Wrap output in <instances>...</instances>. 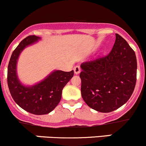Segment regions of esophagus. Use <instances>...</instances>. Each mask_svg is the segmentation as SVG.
Masks as SVG:
<instances>
[{"mask_svg":"<svg viewBox=\"0 0 146 146\" xmlns=\"http://www.w3.org/2000/svg\"><path fill=\"white\" fill-rule=\"evenodd\" d=\"M80 70H81V69H80V66H76V67L74 68V73H75V74H76V75L79 74V73H80Z\"/></svg>","mask_w":146,"mask_h":146,"instance_id":"obj_1","label":"esophagus"}]
</instances>
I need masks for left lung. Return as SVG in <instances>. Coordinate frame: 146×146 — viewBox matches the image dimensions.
I'll return each instance as SVG.
<instances>
[{"label":"left lung","instance_id":"1","mask_svg":"<svg viewBox=\"0 0 146 146\" xmlns=\"http://www.w3.org/2000/svg\"><path fill=\"white\" fill-rule=\"evenodd\" d=\"M80 68L82 98L96 111L108 113L117 110L129 100L134 90L136 54L118 34L108 55L82 63Z\"/></svg>","mask_w":146,"mask_h":146}]
</instances>
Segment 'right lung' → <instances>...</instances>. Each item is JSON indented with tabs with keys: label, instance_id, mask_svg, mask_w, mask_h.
<instances>
[{
	"label": "right lung",
	"instance_id": "1",
	"mask_svg": "<svg viewBox=\"0 0 146 146\" xmlns=\"http://www.w3.org/2000/svg\"><path fill=\"white\" fill-rule=\"evenodd\" d=\"M39 39L35 35L23 39L12 54L8 68V85L12 98L21 108L36 115L48 114L56 108L61 101L65 85L74 74L73 70H54L38 83L30 86L23 85L17 76V60L26 47Z\"/></svg>",
	"mask_w": 146,
	"mask_h": 146
}]
</instances>
